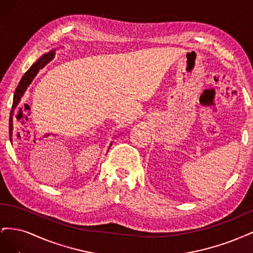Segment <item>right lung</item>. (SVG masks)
Segmentation results:
<instances>
[{
  "instance_id": "obj_1",
  "label": "right lung",
  "mask_w": 253,
  "mask_h": 253,
  "mask_svg": "<svg viewBox=\"0 0 253 253\" xmlns=\"http://www.w3.org/2000/svg\"><path fill=\"white\" fill-rule=\"evenodd\" d=\"M52 52H48L46 53V55H44L43 57H41L39 60L37 61L36 63H34L32 66H30L29 70L24 74V76H23L21 81L19 82L18 86H17V89L16 91H14V95H13V102H12V111H11V114L13 112V110L16 109V106L18 105V103L20 102V99L21 97L23 96V94H24V91L26 90L27 86L30 84V82L33 81V79L36 77L37 73L39 72L41 68L44 67V65L46 64L49 60H51L52 58ZM12 118L10 117V124H9V135L11 136V131H12Z\"/></svg>"
}]
</instances>
